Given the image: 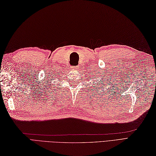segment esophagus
<instances>
[{
	"mask_svg": "<svg viewBox=\"0 0 156 156\" xmlns=\"http://www.w3.org/2000/svg\"><path fill=\"white\" fill-rule=\"evenodd\" d=\"M72 69H77L78 68H78V66H72L71 67Z\"/></svg>",
	"mask_w": 156,
	"mask_h": 156,
	"instance_id": "esophagus-1",
	"label": "esophagus"
}]
</instances>
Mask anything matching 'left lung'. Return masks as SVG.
I'll list each match as a JSON object with an SVG mask.
<instances>
[{
    "mask_svg": "<svg viewBox=\"0 0 156 156\" xmlns=\"http://www.w3.org/2000/svg\"><path fill=\"white\" fill-rule=\"evenodd\" d=\"M105 77V76H103V77H101V80H100V81H99L98 82H100V84H99V87H102V86H103V87H105V86H107V84H106V83H107V82H104L105 80H104V78ZM103 87H102V88H103Z\"/></svg>",
    "mask_w": 156,
    "mask_h": 156,
    "instance_id": "1",
    "label": "left lung"
}]
</instances>
